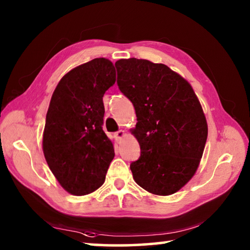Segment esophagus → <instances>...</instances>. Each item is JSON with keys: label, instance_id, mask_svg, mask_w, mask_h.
Listing matches in <instances>:
<instances>
[{"label": "esophagus", "instance_id": "34e87169", "mask_svg": "<svg viewBox=\"0 0 250 250\" xmlns=\"http://www.w3.org/2000/svg\"><path fill=\"white\" fill-rule=\"evenodd\" d=\"M114 136H116V138H117L118 140H121L122 138L125 136V132L124 131V130H119V131H117L116 133H114Z\"/></svg>", "mask_w": 250, "mask_h": 250}]
</instances>
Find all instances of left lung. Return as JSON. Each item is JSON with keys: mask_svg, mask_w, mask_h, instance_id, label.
I'll return each mask as SVG.
<instances>
[{"mask_svg": "<svg viewBox=\"0 0 250 250\" xmlns=\"http://www.w3.org/2000/svg\"><path fill=\"white\" fill-rule=\"evenodd\" d=\"M118 86L137 114L133 136L141 153L130 165L134 181L157 196L180 190L195 175L208 136L205 113L191 85L162 63L116 62Z\"/></svg>", "mask_w": 250, "mask_h": 250, "instance_id": "8db88e82", "label": "left lung"}]
</instances>
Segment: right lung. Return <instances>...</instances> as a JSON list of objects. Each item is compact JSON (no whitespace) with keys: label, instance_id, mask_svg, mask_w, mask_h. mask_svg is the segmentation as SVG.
Returning a JSON list of instances; mask_svg holds the SVG:
<instances>
[{"label":"right lung","instance_id":"1","mask_svg":"<svg viewBox=\"0 0 250 250\" xmlns=\"http://www.w3.org/2000/svg\"><path fill=\"white\" fill-rule=\"evenodd\" d=\"M114 82L113 63L93 59L69 71L51 98L43 153L59 184L71 195H88L104 182L114 149L102 129V98Z\"/></svg>","mask_w":250,"mask_h":250}]
</instances>
